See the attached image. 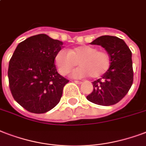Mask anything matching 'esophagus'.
<instances>
[{"instance_id": "obj_1", "label": "esophagus", "mask_w": 146, "mask_h": 146, "mask_svg": "<svg viewBox=\"0 0 146 146\" xmlns=\"http://www.w3.org/2000/svg\"><path fill=\"white\" fill-rule=\"evenodd\" d=\"M74 83H76V84H81V83H82V82H81V81H79V80H75L74 81Z\"/></svg>"}]
</instances>
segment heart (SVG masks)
Wrapping results in <instances>:
<instances>
[{"label":"heart","instance_id":"obj_1","mask_svg":"<svg viewBox=\"0 0 146 146\" xmlns=\"http://www.w3.org/2000/svg\"><path fill=\"white\" fill-rule=\"evenodd\" d=\"M55 63L59 72L66 75L76 66L79 67L72 71L73 78H83L90 75L97 78L103 75L110 66V56L107 52L98 50L90 45H83L69 50H61L56 53Z\"/></svg>","mask_w":146,"mask_h":146}]
</instances>
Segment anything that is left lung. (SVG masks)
Instances as JSON below:
<instances>
[{"label":"left lung","mask_w":146,"mask_h":146,"mask_svg":"<svg viewBox=\"0 0 146 146\" xmlns=\"http://www.w3.org/2000/svg\"><path fill=\"white\" fill-rule=\"evenodd\" d=\"M90 43L105 48L110 56V66L101 78L93 82L94 89L86 99L97 105H114L132 85V52L125 41L117 36H100Z\"/></svg>","instance_id":"left-lung-1"}]
</instances>
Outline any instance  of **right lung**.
<instances>
[{"label":"right lung","mask_w":146,"mask_h":146,"mask_svg":"<svg viewBox=\"0 0 146 146\" xmlns=\"http://www.w3.org/2000/svg\"><path fill=\"white\" fill-rule=\"evenodd\" d=\"M63 43L46 34L27 38L17 45L9 62L7 75L12 96L29 112L44 113L57 105L69 80L54 64Z\"/></svg>","instance_id":"right-lung-1"}]
</instances>
